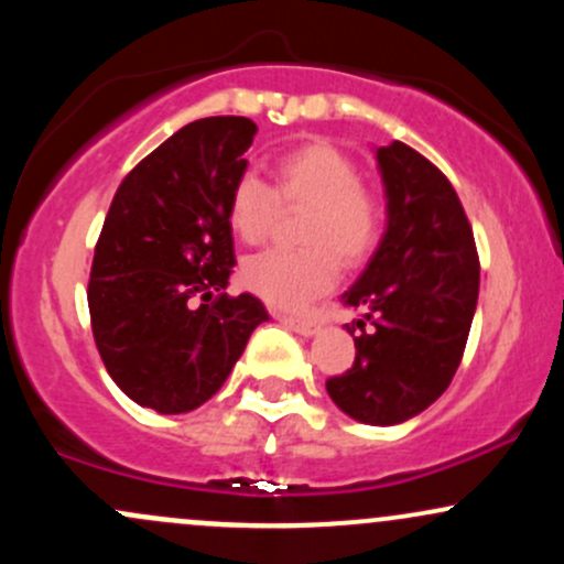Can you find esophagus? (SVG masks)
I'll return each instance as SVG.
<instances>
[{
    "instance_id": "obj_1",
    "label": "esophagus",
    "mask_w": 564,
    "mask_h": 564,
    "mask_svg": "<svg viewBox=\"0 0 564 564\" xmlns=\"http://www.w3.org/2000/svg\"><path fill=\"white\" fill-rule=\"evenodd\" d=\"M281 324L289 326V329L302 334V337H313L315 332H318V324L315 321H307V318H292V315H281Z\"/></svg>"
}]
</instances>
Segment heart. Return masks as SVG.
Returning <instances> with one entry per match:
<instances>
[{"label": "heart", "instance_id": "heart-1", "mask_svg": "<svg viewBox=\"0 0 564 564\" xmlns=\"http://www.w3.org/2000/svg\"><path fill=\"white\" fill-rule=\"evenodd\" d=\"M278 203L305 208L296 251H264L246 259V289L281 311H305L334 286L339 262L369 257L380 235V208L358 187L356 163L329 141H307L272 163V189L246 173L232 184L227 219L246 243L268 238Z\"/></svg>", "mask_w": 564, "mask_h": 564}]
</instances>
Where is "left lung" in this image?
<instances>
[{
	"mask_svg": "<svg viewBox=\"0 0 564 564\" xmlns=\"http://www.w3.org/2000/svg\"><path fill=\"white\" fill-rule=\"evenodd\" d=\"M386 232L343 305L356 361L326 382L332 401L367 425H399L449 388L479 300L474 232L453 184L412 147H375ZM370 329H366V324ZM359 334H355V329Z\"/></svg>",
	"mask_w": 564,
	"mask_h": 564,
	"instance_id": "left-lung-1",
	"label": "left lung"
}]
</instances>
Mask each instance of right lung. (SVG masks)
Wrapping results in <instances>:
<instances>
[{"label": "right lung", "mask_w": 564, "mask_h": 564, "mask_svg": "<svg viewBox=\"0 0 564 564\" xmlns=\"http://www.w3.org/2000/svg\"><path fill=\"white\" fill-rule=\"evenodd\" d=\"M253 135L249 117L189 122L111 200L88 307L104 367L139 406L184 414L206 404L270 321L253 294L225 292L235 268L227 200L249 169Z\"/></svg>", "instance_id": "right-lung-1"}]
</instances>
